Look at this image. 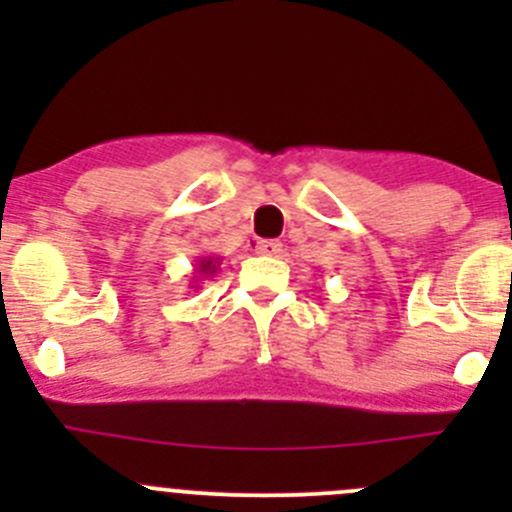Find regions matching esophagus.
Masks as SVG:
<instances>
[{
    "label": "esophagus",
    "instance_id": "obj_1",
    "mask_svg": "<svg viewBox=\"0 0 512 512\" xmlns=\"http://www.w3.org/2000/svg\"><path fill=\"white\" fill-rule=\"evenodd\" d=\"M282 250V245L277 240H260L257 242V252H260V255H277V252Z\"/></svg>",
    "mask_w": 512,
    "mask_h": 512
}]
</instances>
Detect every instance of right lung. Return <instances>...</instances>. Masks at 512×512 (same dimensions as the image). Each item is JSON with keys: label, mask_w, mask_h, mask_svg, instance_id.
<instances>
[{"label": "right lung", "mask_w": 512, "mask_h": 512, "mask_svg": "<svg viewBox=\"0 0 512 512\" xmlns=\"http://www.w3.org/2000/svg\"><path fill=\"white\" fill-rule=\"evenodd\" d=\"M220 267V257L215 255H203L195 260V270H193V287H198L200 280L205 277H213Z\"/></svg>", "instance_id": "right-lung-1"}]
</instances>
